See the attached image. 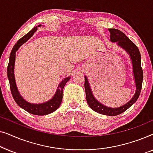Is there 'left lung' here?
Here are the masks:
<instances>
[{"label":"left lung","instance_id":"obj_1","mask_svg":"<svg viewBox=\"0 0 153 153\" xmlns=\"http://www.w3.org/2000/svg\"><path fill=\"white\" fill-rule=\"evenodd\" d=\"M108 30H109L111 34V41L113 42H116L117 45L122 47L123 49H124L130 56L131 61H132L134 76L136 83L135 94L134 95L133 97L125 105L121 106L118 108H111L100 103L94 97L91 87H90L88 81L87 77L85 76L84 86L85 91V97H86L87 102L90 107L95 111L99 113V114L106 115V116H114L125 111L137 101L138 97H139L140 93H141L143 74L141 63V53H140L139 50L135 44L133 43V42L131 41L126 36L125 33L121 32L118 29L109 28Z\"/></svg>","mask_w":153,"mask_h":153}]
</instances>
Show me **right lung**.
Returning a JSON list of instances; mask_svg holds the SVG:
<instances>
[{"instance_id": "add662e5", "label": "right lung", "mask_w": 153, "mask_h": 153, "mask_svg": "<svg viewBox=\"0 0 153 153\" xmlns=\"http://www.w3.org/2000/svg\"><path fill=\"white\" fill-rule=\"evenodd\" d=\"M41 26V25L33 28L30 32L27 33L26 35L22 37L20 39H19L14 46L12 48L11 53L10 56V60L9 63L7 66V77L8 80L10 82V88L11 91L12 97H13L14 101L16 103L22 108L23 109L26 110L28 113H30L33 115H37V116H45L51 114L55 111L56 109H58L59 107L60 104H61L62 100V90L66 83L70 79V77H67L62 80L61 82L58 85V88L56 90L55 95L53 97L51 98L49 101L42 104H31L29 102H26L22 96H21L19 92L17 87H16L15 78H14V62H15V56L16 51H17L21 46L23 44L30 38L34 34V33L37 30V27Z\"/></svg>"}]
</instances>
